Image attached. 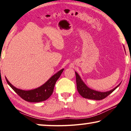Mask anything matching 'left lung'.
<instances>
[{"mask_svg": "<svg viewBox=\"0 0 131 131\" xmlns=\"http://www.w3.org/2000/svg\"><path fill=\"white\" fill-rule=\"evenodd\" d=\"M76 76V83H77V88L78 93L81 95L82 97L86 98V99L94 100H101L105 98L110 94H111L118 86H119L120 84L114 88L113 90L107 92H98L94 91L93 90L90 89L86 86L83 81H82L81 78L78 74L75 72Z\"/></svg>", "mask_w": 131, "mask_h": 131, "instance_id": "obj_1", "label": "left lung"}]
</instances>
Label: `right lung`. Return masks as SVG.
<instances>
[{
	"label": "right lung",
	"instance_id": "obj_1",
	"mask_svg": "<svg viewBox=\"0 0 131 131\" xmlns=\"http://www.w3.org/2000/svg\"><path fill=\"white\" fill-rule=\"evenodd\" d=\"M64 69L59 71L57 73L54 74L43 85L36 88L35 90L29 91H24L16 88L10 83L6 78V80L10 86L24 100L30 102H39L47 100L54 91V85L57 80L59 79L63 72Z\"/></svg>",
	"mask_w": 131,
	"mask_h": 131
}]
</instances>
